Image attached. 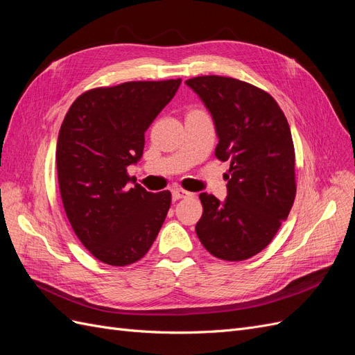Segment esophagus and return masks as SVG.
Listing matches in <instances>:
<instances>
[{
  "mask_svg": "<svg viewBox=\"0 0 355 355\" xmlns=\"http://www.w3.org/2000/svg\"><path fill=\"white\" fill-rule=\"evenodd\" d=\"M171 194H173V200H180V198L192 197V192L185 191V189H182V188H175L173 191H171Z\"/></svg>",
  "mask_w": 355,
  "mask_h": 355,
  "instance_id": "1",
  "label": "esophagus"
}]
</instances>
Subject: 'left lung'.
Wrapping results in <instances>:
<instances>
[{
    "label": "left lung",
    "instance_id": "8db88e82",
    "mask_svg": "<svg viewBox=\"0 0 355 355\" xmlns=\"http://www.w3.org/2000/svg\"><path fill=\"white\" fill-rule=\"evenodd\" d=\"M210 111L219 144L216 155L231 161L228 197L202 192L196 225L214 257L239 262L262 252L287 219L296 196L295 146L287 118L270 93L219 75L189 78Z\"/></svg>",
    "mask_w": 355,
    "mask_h": 355
}]
</instances>
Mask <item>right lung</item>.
<instances>
[{
  "label": "right lung",
  "mask_w": 355,
  "mask_h": 355,
  "mask_svg": "<svg viewBox=\"0 0 355 355\" xmlns=\"http://www.w3.org/2000/svg\"><path fill=\"white\" fill-rule=\"evenodd\" d=\"M180 78L128 81L84 92L60 125L56 146L63 209L83 245L112 266L141 261L171 204L135 184L127 167L144 154L145 132L173 99Z\"/></svg>",
  "instance_id": "add662e5"
}]
</instances>
